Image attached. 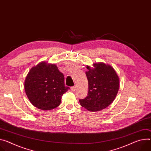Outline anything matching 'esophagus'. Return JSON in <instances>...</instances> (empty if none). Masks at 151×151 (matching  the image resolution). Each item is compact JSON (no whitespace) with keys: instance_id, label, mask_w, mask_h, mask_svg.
<instances>
[{"instance_id":"obj_1","label":"esophagus","mask_w":151,"mask_h":151,"mask_svg":"<svg viewBox=\"0 0 151 151\" xmlns=\"http://www.w3.org/2000/svg\"><path fill=\"white\" fill-rule=\"evenodd\" d=\"M76 90V86H73V87H71V90L72 91H75Z\"/></svg>"}]
</instances>
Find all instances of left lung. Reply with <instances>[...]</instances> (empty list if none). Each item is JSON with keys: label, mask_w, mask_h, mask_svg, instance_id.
Returning <instances> with one entry per match:
<instances>
[{"label": "left lung", "mask_w": 151, "mask_h": 151, "mask_svg": "<svg viewBox=\"0 0 151 151\" xmlns=\"http://www.w3.org/2000/svg\"><path fill=\"white\" fill-rule=\"evenodd\" d=\"M87 67L88 91L86 98L80 99L82 106L90 111H100L114 100L119 88V79L114 68L104 63Z\"/></svg>", "instance_id": "left-lung-1"}]
</instances>
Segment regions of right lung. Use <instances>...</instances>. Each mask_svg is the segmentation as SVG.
I'll return each instance as SVG.
<instances>
[{"label":"right lung","instance_id":"1","mask_svg":"<svg viewBox=\"0 0 151 151\" xmlns=\"http://www.w3.org/2000/svg\"><path fill=\"white\" fill-rule=\"evenodd\" d=\"M70 88L65 86L64 75L55 64L39 63L32 67L24 81L26 94L32 104L42 110L60 105L62 96Z\"/></svg>","mask_w":151,"mask_h":151}]
</instances>
